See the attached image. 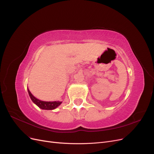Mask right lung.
<instances>
[{
	"mask_svg": "<svg viewBox=\"0 0 154 154\" xmlns=\"http://www.w3.org/2000/svg\"><path fill=\"white\" fill-rule=\"evenodd\" d=\"M27 91H28L29 95L30 96V98L31 99L32 101L35 104H36L37 106H38L39 108L42 109H44V110H53L54 109L58 107L60 104L62 103V101H41L39 100L35 96H33L31 92L29 91V88L27 89Z\"/></svg>",
	"mask_w": 154,
	"mask_h": 154,
	"instance_id": "obj_1",
	"label": "right lung"
}]
</instances>
